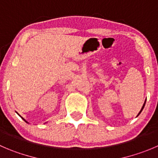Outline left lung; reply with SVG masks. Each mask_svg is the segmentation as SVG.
I'll list each match as a JSON object with an SVG mask.
<instances>
[{
    "label": "left lung",
    "instance_id": "1",
    "mask_svg": "<svg viewBox=\"0 0 158 158\" xmlns=\"http://www.w3.org/2000/svg\"><path fill=\"white\" fill-rule=\"evenodd\" d=\"M145 102H144V104H143V107H142V109H141V110H140V112H139V114H138V115H139V113H140V112H142V110H143V108H144V106H145Z\"/></svg>",
    "mask_w": 158,
    "mask_h": 158
}]
</instances>
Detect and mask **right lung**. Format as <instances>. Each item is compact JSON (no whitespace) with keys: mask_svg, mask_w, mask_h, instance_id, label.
Segmentation results:
<instances>
[{"mask_svg":"<svg viewBox=\"0 0 158 158\" xmlns=\"http://www.w3.org/2000/svg\"><path fill=\"white\" fill-rule=\"evenodd\" d=\"M22 119H24V118H22ZM24 121H25V119H24ZM25 122H26V121H25ZM26 123H27V122H26Z\"/></svg>","mask_w":158,"mask_h":158,"instance_id":"obj_1","label":"right lung"}]
</instances>
